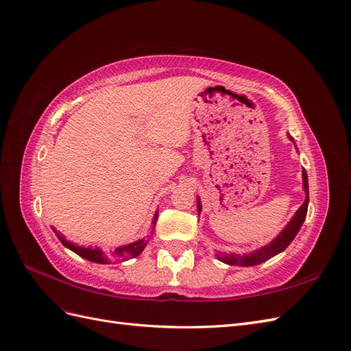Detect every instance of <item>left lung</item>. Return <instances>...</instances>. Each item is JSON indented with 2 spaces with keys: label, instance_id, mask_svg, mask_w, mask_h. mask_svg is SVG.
Here are the masks:
<instances>
[{
  "label": "left lung",
  "instance_id": "1",
  "mask_svg": "<svg viewBox=\"0 0 351 351\" xmlns=\"http://www.w3.org/2000/svg\"><path fill=\"white\" fill-rule=\"evenodd\" d=\"M290 141L294 143V139L291 136ZM303 189H304V193H306V199L303 202V205L297 209V212L294 214V217L291 218V221L289 224L285 226V228L280 232L277 236V239H274L271 243H268L267 246H263L258 250H254L253 253L249 254H236V253H222L219 252L217 254V258L224 262L227 265H240V267H253V265H259L265 261H268L271 258H274L275 254H278L281 252H284L287 247H289V244L293 241V239L297 236V232H299L300 227L303 226V221L306 218L307 214V205H309V184H307V174L303 169ZM202 210V204H200V199L197 197V212L200 214Z\"/></svg>",
  "mask_w": 351,
  "mask_h": 351
}]
</instances>
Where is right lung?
<instances>
[{
	"instance_id": "obj_1",
	"label": "right lung",
	"mask_w": 351,
	"mask_h": 351,
	"mask_svg": "<svg viewBox=\"0 0 351 351\" xmlns=\"http://www.w3.org/2000/svg\"><path fill=\"white\" fill-rule=\"evenodd\" d=\"M158 212V210H156ZM155 212L154 215V221H152V232H154V228H155V224H156V219H158V214ZM52 230H54V232L57 234L58 240L64 244V246L70 250H73L74 253H77L80 258L83 259H88L90 262H97V263H110L111 261H125L129 258H136L139 256V254L143 252L145 246L147 244V240L142 239V240H137L134 243H130L127 244V246H120L114 249L112 252L110 253H104L99 247H82V246H77V244H74L71 241H67L64 236H61L60 232L52 227Z\"/></svg>"
}]
</instances>
